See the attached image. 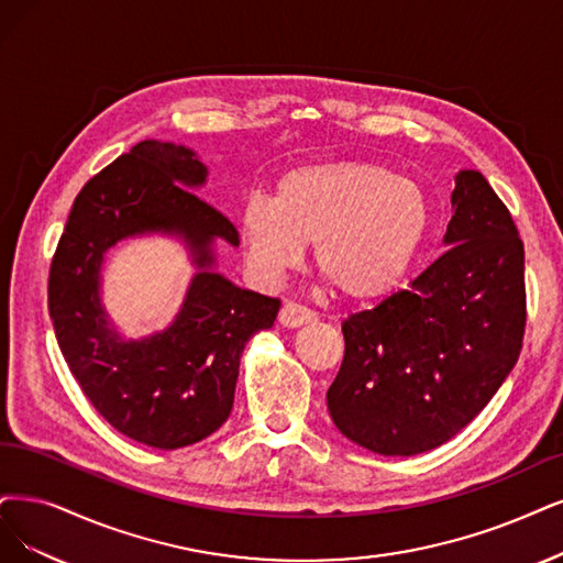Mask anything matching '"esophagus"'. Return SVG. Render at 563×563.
Wrapping results in <instances>:
<instances>
[{
  "label": "esophagus",
  "instance_id": "1",
  "mask_svg": "<svg viewBox=\"0 0 563 563\" xmlns=\"http://www.w3.org/2000/svg\"><path fill=\"white\" fill-rule=\"evenodd\" d=\"M316 320H318V316L313 313V310L301 306V303H295V301H285L283 308H280V313H278V322L283 327H289V329L301 327V324H310Z\"/></svg>",
  "mask_w": 563,
  "mask_h": 563
}]
</instances>
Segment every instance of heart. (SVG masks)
<instances>
[{
    "label": "heart",
    "mask_w": 563,
    "mask_h": 563,
    "mask_svg": "<svg viewBox=\"0 0 563 563\" xmlns=\"http://www.w3.org/2000/svg\"><path fill=\"white\" fill-rule=\"evenodd\" d=\"M429 199L387 166L343 159L303 164L280 176L274 199L253 197L241 213L247 260L274 280L316 243L320 274L350 301L397 289L429 234Z\"/></svg>",
    "instance_id": "b5f03b06"
}]
</instances>
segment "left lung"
<instances>
[{"instance_id": "obj_1", "label": "left lung", "mask_w": 563, "mask_h": 563, "mask_svg": "<svg viewBox=\"0 0 563 563\" xmlns=\"http://www.w3.org/2000/svg\"><path fill=\"white\" fill-rule=\"evenodd\" d=\"M443 253L410 283L343 322L345 355L327 391L339 431L376 454L448 443L517 364L527 324L525 245L481 172L454 176Z\"/></svg>"}]
</instances>
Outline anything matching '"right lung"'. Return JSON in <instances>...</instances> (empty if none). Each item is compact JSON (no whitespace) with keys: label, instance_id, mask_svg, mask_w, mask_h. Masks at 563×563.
<instances>
[{"label":"right lung","instance_id":"right-lung-1","mask_svg":"<svg viewBox=\"0 0 563 563\" xmlns=\"http://www.w3.org/2000/svg\"><path fill=\"white\" fill-rule=\"evenodd\" d=\"M208 169L195 151L141 141L78 192L48 278V310L69 371L97 412L136 443L178 450L232 412L245 343L274 327L280 299L241 289L216 271L213 243L236 227L192 190ZM180 238L198 274L175 322L128 342L100 303V266L124 238Z\"/></svg>","mask_w":563,"mask_h":563}]
</instances>
